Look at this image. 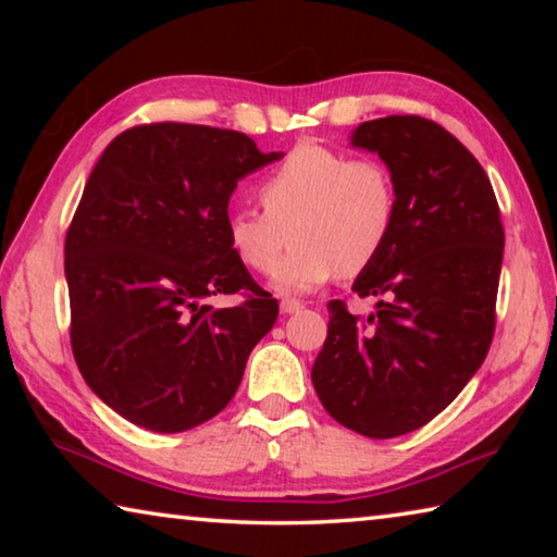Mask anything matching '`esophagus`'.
Wrapping results in <instances>:
<instances>
[{"label":"esophagus","instance_id":"obj_1","mask_svg":"<svg viewBox=\"0 0 557 557\" xmlns=\"http://www.w3.org/2000/svg\"><path fill=\"white\" fill-rule=\"evenodd\" d=\"M280 309H282V312H285V314H297L299 309H301V301H299V299H282V301H280Z\"/></svg>","mask_w":557,"mask_h":557}]
</instances>
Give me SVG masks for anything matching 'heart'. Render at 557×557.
Here are the masks:
<instances>
[{"label": "heart", "mask_w": 557, "mask_h": 557, "mask_svg": "<svg viewBox=\"0 0 557 557\" xmlns=\"http://www.w3.org/2000/svg\"><path fill=\"white\" fill-rule=\"evenodd\" d=\"M262 211L225 215V238L245 268L275 270L290 233L293 252L275 272L280 292H307L336 272L354 277L379 260L398 219V191L379 159H351L307 145L287 154L258 188Z\"/></svg>", "instance_id": "1"}]
</instances>
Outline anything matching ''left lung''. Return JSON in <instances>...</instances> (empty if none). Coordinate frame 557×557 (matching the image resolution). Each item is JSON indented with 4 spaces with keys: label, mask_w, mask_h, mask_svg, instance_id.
Segmentation results:
<instances>
[{
    "label": "left lung",
    "mask_w": 557,
    "mask_h": 557,
    "mask_svg": "<svg viewBox=\"0 0 557 557\" xmlns=\"http://www.w3.org/2000/svg\"><path fill=\"white\" fill-rule=\"evenodd\" d=\"M354 145L379 152L398 191L385 250L354 282L379 297L371 317L329 301L312 383L344 428L373 440L418 430L484 363L496 329L504 225L492 182L455 135L420 115L358 125Z\"/></svg>",
    "instance_id": "obj_1"
}]
</instances>
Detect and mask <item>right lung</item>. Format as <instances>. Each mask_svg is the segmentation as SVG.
<instances>
[{
  "instance_id": "add662e5",
  "label": "right lung",
  "mask_w": 557,
  "mask_h": 557,
  "mask_svg": "<svg viewBox=\"0 0 557 557\" xmlns=\"http://www.w3.org/2000/svg\"><path fill=\"white\" fill-rule=\"evenodd\" d=\"M282 154L248 135L152 122L98 159L65 233L71 348L90 391L152 432L219 414L280 305L233 256L225 215L238 178ZM215 294H243L219 310Z\"/></svg>"
}]
</instances>
